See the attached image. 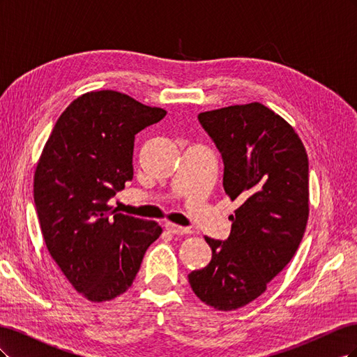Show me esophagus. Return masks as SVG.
<instances>
[{
    "label": "esophagus",
    "mask_w": 357,
    "mask_h": 357,
    "mask_svg": "<svg viewBox=\"0 0 357 357\" xmlns=\"http://www.w3.org/2000/svg\"><path fill=\"white\" fill-rule=\"evenodd\" d=\"M165 228L168 232L174 234V235H186V234H190V229L189 228H183V226H178L176 223H167Z\"/></svg>",
    "instance_id": "esophagus-1"
}]
</instances>
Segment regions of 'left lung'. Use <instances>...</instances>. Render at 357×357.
I'll return each instance as SVG.
<instances>
[{
    "label": "left lung",
    "mask_w": 357,
    "mask_h": 357,
    "mask_svg": "<svg viewBox=\"0 0 357 357\" xmlns=\"http://www.w3.org/2000/svg\"><path fill=\"white\" fill-rule=\"evenodd\" d=\"M198 119L222 153L226 195L240 207L228 240L205 236L211 261L189 283L205 304L231 311L261 296L296 253L310 213L308 156L295 129L261 102Z\"/></svg>",
    "instance_id": "obj_1"
}]
</instances>
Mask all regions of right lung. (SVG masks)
<instances>
[{
  "label": "right lung",
  "instance_id": "obj_1",
  "mask_svg": "<svg viewBox=\"0 0 357 357\" xmlns=\"http://www.w3.org/2000/svg\"><path fill=\"white\" fill-rule=\"evenodd\" d=\"M165 114L116 91L83 93L59 116L37 162L43 238L73 287L92 302L125 294L162 234L156 222L110 211L107 202L132 180L135 134Z\"/></svg>",
  "mask_w": 357,
  "mask_h": 357
}]
</instances>
